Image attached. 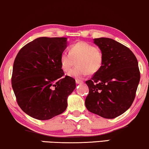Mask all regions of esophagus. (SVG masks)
Here are the masks:
<instances>
[{
    "label": "esophagus",
    "mask_w": 149,
    "mask_h": 149,
    "mask_svg": "<svg viewBox=\"0 0 149 149\" xmlns=\"http://www.w3.org/2000/svg\"><path fill=\"white\" fill-rule=\"evenodd\" d=\"M75 82H76L77 84H81L84 83L82 80H80V79H75Z\"/></svg>",
    "instance_id": "1"
}]
</instances>
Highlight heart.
I'll list each match as a JSON object with an SVG mask.
<instances>
[{
    "mask_svg": "<svg viewBox=\"0 0 149 149\" xmlns=\"http://www.w3.org/2000/svg\"><path fill=\"white\" fill-rule=\"evenodd\" d=\"M77 60L78 65L68 75L76 78H83L91 73L98 72L102 64V54L95 46L85 42H79L71 46L70 53L62 52L60 56V64L62 70L68 72Z\"/></svg>",
    "mask_w": 149,
    "mask_h": 149,
    "instance_id": "b5f03b06",
    "label": "heart"
}]
</instances>
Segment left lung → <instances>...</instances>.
Returning a JSON list of instances; mask_svg holds the SVG:
<instances>
[{
  "mask_svg": "<svg viewBox=\"0 0 149 149\" xmlns=\"http://www.w3.org/2000/svg\"><path fill=\"white\" fill-rule=\"evenodd\" d=\"M102 54V64L86 81L89 94L85 100L90 112L107 119L121 116L134 100L140 71L137 58L128 48L109 38L93 40Z\"/></svg>",
  "mask_w": 149,
  "mask_h": 149,
  "instance_id": "8db88e82",
  "label": "left lung"
}]
</instances>
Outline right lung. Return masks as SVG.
I'll return each instance as SVG.
<instances>
[{
    "label": "right lung",
    "instance_id": "obj_1",
    "mask_svg": "<svg viewBox=\"0 0 149 149\" xmlns=\"http://www.w3.org/2000/svg\"><path fill=\"white\" fill-rule=\"evenodd\" d=\"M67 38L40 37L25 45L13 68L12 88L24 112L39 120L61 114L75 80L65 76L60 56L68 47Z\"/></svg>",
    "mask_w": 149,
    "mask_h": 149
}]
</instances>
